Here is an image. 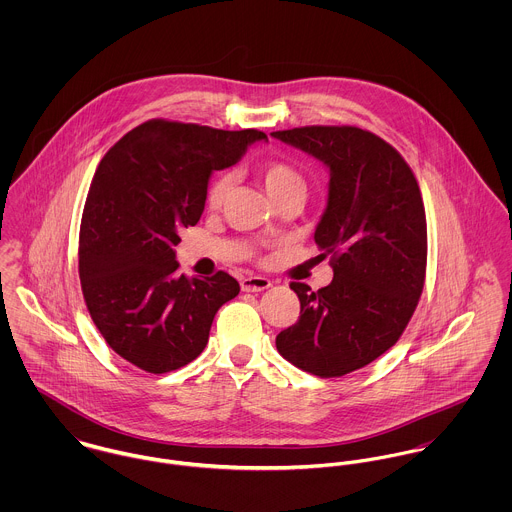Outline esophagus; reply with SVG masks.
<instances>
[{
	"label": "esophagus",
	"instance_id": "esophagus-1",
	"mask_svg": "<svg viewBox=\"0 0 512 512\" xmlns=\"http://www.w3.org/2000/svg\"><path fill=\"white\" fill-rule=\"evenodd\" d=\"M270 286H272V282L264 276H248V278H242V282H240L242 292H264Z\"/></svg>",
	"mask_w": 512,
	"mask_h": 512
}]
</instances>
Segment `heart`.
I'll use <instances>...</instances> for the list:
<instances>
[{"label": "heart", "instance_id": "b5f03b06", "mask_svg": "<svg viewBox=\"0 0 512 512\" xmlns=\"http://www.w3.org/2000/svg\"><path fill=\"white\" fill-rule=\"evenodd\" d=\"M258 175L262 177V183L268 191V195L278 201L282 195L290 191H305V181L301 173L282 159H268L258 165ZM232 189V175L220 173L217 175L207 191V203L211 209H220Z\"/></svg>", "mask_w": 512, "mask_h": 512}]
</instances>
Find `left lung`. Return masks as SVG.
I'll list each match as a JSON object with an SVG mask.
<instances>
[{"label":"left lung","mask_w":512,"mask_h":512,"mask_svg":"<svg viewBox=\"0 0 512 512\" xmlns=\"http://www.w3.org/2000/svg\"><path fill=\"white\" fill-rule=\"evenodd\" d=\"M272 136L329 169L327 207L315 244L333 280L311 292L292 282L299 319L276 337L280 355L321 378L349 374L404 333L424 290L426 211L404 157L355 126H305Z\"/></svg>","instance_id":"8db88e82"}]
</instances>
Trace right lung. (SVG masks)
<instances>
[{
	"label": "right lung",
	"instance_id": "right-lung-1",
	"mask_svg": "<svg viewBox=\"0 0 512 512\" xmlns=\"http://www.w3.org/2000/svg\"><path fill=\"white\" fill-rule=\"evenodd\" d=\"M260 140L258 130L149 120L102 157L80 222L78 276L94 325L128 363L151 374L189 365L220 305L240 292L226 272L177 274L175 246L205 211L211 173Z\"/></svg>",
	"mask_w": 512,
	"mask_h": 512
}]
</instances>
